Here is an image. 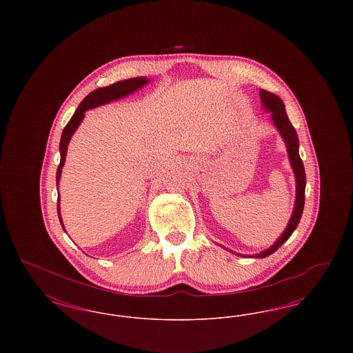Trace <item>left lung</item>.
Listing matches in <instances>:
<instances>
[{
	"instance_id": "8db88e82",
	"label": "left lung",
	"mask_w": 353,
	"mask_h": 353,
	"mask_svg": "<svg viewBox=\"0 0 353 353\" xmlns=\"http://www.w3.org/2000/svg\"><path fill=\"white\" fill-rule=\"evenodd\" d=\"M259 95H261L263 105L272 112V115H271L272 121H274L275 127L278 128V131L282 134V137L285 139L288 157H290L291 165H292L294 173H295V179H296V201H295L292 217L285 228V233L270 249L261 252V254L252 255L254 258H265L270 254L276 252L278 248H281L294 233V230L296 229L299 221L302 219L303 208H304V192H305V172H304L302 159L299 156V139H298V134H296L294 125L291 124L290 119L285 114L283 101L279 97L271 94L266 90H261Z\"/></svg>"
}]
</instances>
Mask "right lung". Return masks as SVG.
<instances>
[{
  "instance_id": "right-lung-1",
  "label": "right lung",
  "mask_w": 353,
  "mask_h": 353,
  "mask_svg": "<svg viewBox=\"0 0 353 353\" xmlns=\"http://www.w3.org/2000/svg\"><path fill=\"white\" fill-rule=\"evenodd\" d=\"M148 81L144 77H139V78H131V79H125V81H120L117 83L107 85V87H101V88H97L92 92H90L85 98H84L82 103L79 104V107L77 108L75 114L72 115V118L68 120L63 132H62V137H61V143H59V151H61V163L57 169V185L59 184V179H61V172L63 168L65 160H66V153H68V145L70 139L72 134L75 132V130L78 128V125L81 124L82 119L84 118V112L90 108H95L101 104H105L108 101H115L119 98H123L131 92L136 91L137 88H140L141 85L147 83ZM57 210H58V217L61 221V225L63 228L62 223V219H61V213H59V196H58V205H57ZM65 230V228H63Z\"/></svg>"
}]
</instances>
